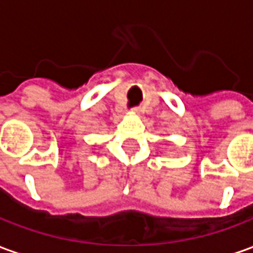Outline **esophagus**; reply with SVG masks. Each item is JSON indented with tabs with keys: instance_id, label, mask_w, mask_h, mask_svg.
Instances as JSON below:
<instances>
[{
	"instance_id": "34e87169",
	"label": "esophagus",
	"mask_w": 253,
	"mask_h": 253,
	"mask_svg": "<svg viewBox=\"0 0 253 253\" xmlns=\"http://www.w3.org/2000/svg\"><path fill=\"white\" fill-rule=\"evenodd\" d=\"M130 113H131V115H138V113H140V110L136 107V109H131V110H130Z\"/></svg>"
}]
</instances>
